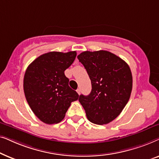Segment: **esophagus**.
<instances>
[{
  "label": "esophagus",
  "mask_w": 159,
  "mask_h": 159,
  "mask_svg": "<svg viewBox=\"0 0 159 159\" xmlns=\"http://www.w3.org/2000/svg\"><path fill=\"white\" fill-rule=\"evenodd\" d=\"M77 93H78V94H80V88H78L77 89Z\"/></svg>",
  "instance_id": "obj_1"
}]
</instances>
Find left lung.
<instances>
[{
    "label": "left lung",
    "instance_id": "obj_1",
    "mask_svg": "<svg viewBox=\"0 0 159 159\" xmlns=\"http://www.w3.org/2000/svg\"><path fill=\"white\" fill-rule=\"evenodd\" d=\"M92 84L88 95L79 101L88 120L102 125L116 118L127 105L132 89V76L125 61L107 51H84L77 56Z\"/></svg>",
    "mask_w": 159,
    "mask_h": 159
}]
</instances>
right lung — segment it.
Returning a JSON list of instances; mask_svg holds the SVG:
<instances>
[{"label": "right lung", "mask_w": 159, "mask_h": 159, "mask_svg": "<svg viewBox=\"0 0 159 159\" xmlns=\"http://www.w3.org/2000/svg\"><path fill=\"white\" fill-rule=\"evenodd\" d=\"M77 52H49L34 60L25 71L24 92L35 116L48 125L62 121L71 103L79 95L69 86L64 71L72 64Z\"/></svg>", "instance_id": "1"}]
</instances>
